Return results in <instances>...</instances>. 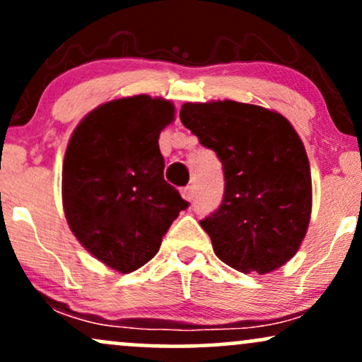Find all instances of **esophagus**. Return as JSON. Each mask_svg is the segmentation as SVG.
Wrapping results in <instances>:
<instances>
[{
	"instance_id": "1",
	"label": "esophagus",
	"mask_w": 362,
	"mask_h": 362,
	"mask_svg": "<svg viewBox=\"0 0 362 362\" xmlns=\"http://www.w3.org/2000/svg\"><path fill=\"white\" fill-rule=\"evenodd\" d=\"M180 194H182V197L185 199V201H192L194 199V190H192V187H184V189L180 190Z\"/></svg>"
}]
</instances>
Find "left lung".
<instances>
[{
    "mask_svg": "<svg viewBox=\"0 0 362 362\" xmlns=\"http://www.w3.org/2000/svg\"><path fill=\"white\" fill-rule=\"evenodd\" d=\"M180 120L223 163L224 194L201 221L219 260L267 274L298 252L311 214V173L289 120L233 100L184 103Z\"/></svg>",
    "mask_w": 362,
    "mask_h": 362,
    "instance_id": "left-lung-1",
    "label": "left lung"
}]
</instances>
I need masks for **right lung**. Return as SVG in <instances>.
<instances>
[{
    "mask_svg": "<svg viewBox=\"0 0 362 362\" xmlns=\"http://www.w3.org/2000/svg\"><path fill=\"white\" fill-rule=\"evenodd\" d=\"M175 107L148 95L91 110L74 129L62 163V206L69 228L95 259L114 271L139 269L189 207L163 178L160 132Z\"/></svg>",
    "mask_w": 362,
    "mask_h": 362,
    "instance_id": "add662e5",
    "label": "right lung"
}]
</instances>
